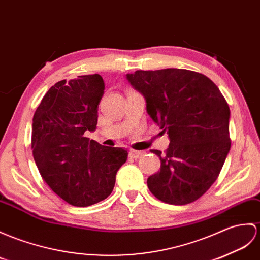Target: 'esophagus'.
Segmentation results:
<instances>
[{"label":"esophagus","mask_w":260,"mask_h":260,"mask_svg":"<svg viewBox=\"0 0 260 260\" xmlns=\"http://www.w3.org/2000/svg\"><path fill=\"white\" fill-rule=\"evenodd\" d=\"M143 155H144V152H141V150H135V149L129 150V156L132 158H141Z\"/></svg>","instance_id":"esophagus-1"}]
</instances>
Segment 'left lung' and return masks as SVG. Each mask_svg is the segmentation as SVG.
I'll return each mask as SVG.
<instances>
[{
	"label": "left lung",
	"instance_id": "8db88e82",
	"mask_svg": "<svg viewBox=\"0 0 260 260\" xmlns=\"http://www.w3.org/2000/svg\"><path fill=\"white\" fill-rule=\"evenodd\" d=\"M126 78L170 137L165 154L152 149L160 171L147 178L149 190L167 204L195 202L218 177L231 149L225 98L207 76L188 70L136 71Z\"/></svg>",
	"mask_w": 260,
	"mask_h": 260
}]
</instances>
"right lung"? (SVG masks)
I'll return each mask as SVG.
<instances>
[{
    "mask_svg": "<svg viewBox=\"0 0 260 260\" xmlns=\"http://www.w3.org/2000/svg\"><path fill=\"white\" fill-rule=\"evenodd\" d=\"M105 83L99 74L57 82L36 108L33 157L42 177L66 203L86 207L111 195L127 150L84 136L98 125Z\"/></svg>",
    "mask_w": 260,
    "mask_h": 260,
    "instance_id": "add662e5",
    "label": "right lung"
}]
</instances>
